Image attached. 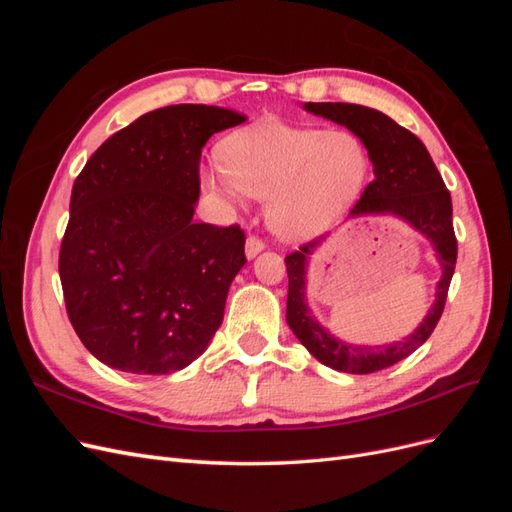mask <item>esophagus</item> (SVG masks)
Segmentation results:
<instances>
[{
  "mask_svg": "<svg viewBox=\"0 0 512 512\" xmlns=\"http://www.w3.org/2000/svg\"><path fill=\"white\" fill-rule=\"evenodd\" d=\"M262 250H265V241L258 237H247V241H245V256L247 258H256Z\"/></svg>",
  "mask_w": 512,
  "mask_h": 512,
  "instance_id": "esophagus-1",
  "label": "esophagus"
}]
</instances>
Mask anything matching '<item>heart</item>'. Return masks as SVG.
<instances>
[{
  "instance_id": "obj_1",
  "label": "heart",
  "mask_w": 512,
  "mask_h": 512,
  "mask_svg": "<svg viewBox=\"0 0 512 512\" xmlns=\"http://www.w3.org/2000/svg\"><path fill=\"white\" fill-rule=\"evenodd\" d=\"M224 168H207L203 183L228 196L267 198L275 235L305 241L329 230L363 190L369 156L359 136L262 121L232 134Z\"/></svg>"
}]
</instances>
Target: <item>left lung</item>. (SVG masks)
Instances as JSON below:
<instances>
[{"label":"left lung","instance_id":"1","mask_svg":"<svg viewBox=\"0 0 512 512\" xmlns=\"http://www.w3.org/2000/svg\"><path fill=\"white\" fill-rule=\"evenodd\" d=\"M303 108L307 113L346 126L352 134L359 136L371 164H374V181L367 185L359 203L352 207L350 218L389 213L406 220L414 230L431 241L442 267L436 301L414 333H410L404 342L359 346L346 344L320 327V322L312 316L305 303L307 262L324 237L303 243L299 252L286 256V322L292 333L322 365L346 371V374H374V371L399 363L418 346H423L444 312L448 286H451L457 262L451 194H448L421 138H416L410 130L401 128L399 123L376 111V108L346 102H307Z\"/></svg>","mask_w":512,"mask_h":512}]
</instances>
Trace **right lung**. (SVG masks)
Listing matches in <instances>:
<instances>
[{
    "label": "right lung",
    "instance_id": "obj_1",
    "mask_svg": "<svg viewBox=\"0 0 512 512\" xmlns=\"http://www.w3.org/2000/svg\"><path fill=\"white\" fill-rule=\"evenodd\" d=\"M243 121L220 106L158 108L104 141L76 177L59 277L76 335L104 365L173 374L220 329L245 235L194 222L198 168L209 138Z\"/></svg>",
    "mask_w": 512,
    "mask_h": 512
}]
</instances>
